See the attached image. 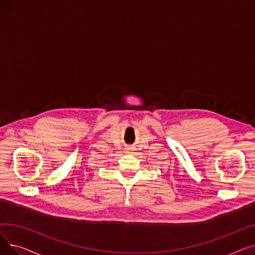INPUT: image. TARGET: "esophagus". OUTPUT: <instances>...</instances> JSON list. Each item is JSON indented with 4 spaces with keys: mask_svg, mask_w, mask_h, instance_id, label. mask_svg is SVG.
<instances>
[{
    "mask_svg": "<svg viewBox=\"0 0 255 255\" xmlns=\"http://www.w3.org/2000/svg\"><path fill=\"white\" fill-rule=\"evenodd\" d=\"M127 150H130V149H127Z\"/></svg>",
    "mask_w": 255,
    "mask_h": 255,
    "instance_id": "34e87169",
    "label": "esophagus"
}]
</instances>
